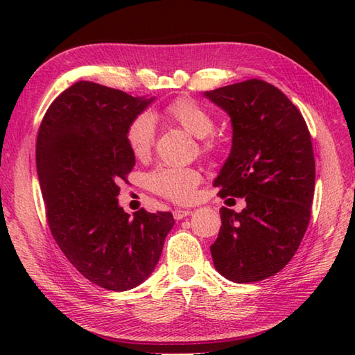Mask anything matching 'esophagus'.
Returning <instances> with one entry per match:
<instances>
[{"label":"esophagus","instance_id":"obj_1","mask_svg":"<svg viewBox=\"0 0 355 355\" xmlns=\"http://www.w3.org/2000/svg\"><path fill=\"white\" fill-rule=\"evenodd\" d=\"M172 214H173V218H175V220H183L184 216L192 214V210L191 209H175Z\"/></svg>","mask_w":355,"mask_h":355}]
</instances>
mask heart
Returning a JSON list of instances; mask_svg holds the SVG:
<instances>
[{
	"instance_id": "heart-1",
	"label": "heart",
	"mask_w": 355,
	"mask_h": 355,
	"mask_svg": "<svg viewBox=\"0 0 355 355\" xmlns=\"http://www.w3.org/2000/svg\"><path fill=\"white\" fill-rule=\"evenodd\" d=\"M172 122L180 125L195 137H200L202 154H214L221 146V140L214 132L215 120L212 112L191 97H177L164 110ZM125 140L131 154L145 160L153 153L155 141V120L150 114H140L128 123ZM201 182V175L193 168L182 166H158L148 175L150 191L173 202H187L193 198L195 187Z\"/></svg>"
}]
</instances>
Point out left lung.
<instances>
[{
	"label": "left lung",
	"instance_id": "1",
	"mask_svg": "<svg viewBox=\"0 0 355 355\" xmlns=\"http://www.w3.org/2000/svg\"><path fill=\"white\" fill-rule=\"evenodd\" d=\"M232 120V150L214 186L245 198L243 212L221 207L210 245L215 268L238 284L263 281L291 261L311 218L315 163L300 111L261 79L206 92Z\"/></svg>",
	"mask_w": 355,
	"mask_h": 355
}]
</instances>
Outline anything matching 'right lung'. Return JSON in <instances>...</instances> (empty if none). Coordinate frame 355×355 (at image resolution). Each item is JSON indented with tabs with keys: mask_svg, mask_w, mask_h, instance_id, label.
<instances>
[{
	"mask_svg": "<svg viewBox=\"0 0 355 355\" xmlns=\"http://www.w3.org/2000/svg\"><path fill=\"white\" fill-rule=\"evenodd\" d=\"M154 101L80 80L49 107L36 139V169L53 238L88 281L125 291L153 273L173 227L171 212L119 206L135 164L125 130Z\"/></svg>",
	"mask_w": 355,
	"mask_h": 355,
	"instance_id": "obj_1",
	"label": "right lung"
}]
</instances>
